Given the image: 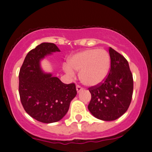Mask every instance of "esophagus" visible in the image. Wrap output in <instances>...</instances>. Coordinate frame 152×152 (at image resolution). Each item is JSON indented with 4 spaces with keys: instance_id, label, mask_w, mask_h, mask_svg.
<instances>
[{
    "instance_id": "obj_1",
    "label": "esophagus",
    "mask_w": 152,
    "mask_h": 152,
    "mask_svg": "<svg viewBox=\"0 0 152 152\" xmlns=\"http://www.w3.org/2000/svg\"><path fill=\"white\" fill-rule=\"evenodd\" d=\"M82 90H83L82 87H81L80 86H79V85H76V91H77V92L79 93V92H80V91H81Z\"/></svg>"
}]
</instances>
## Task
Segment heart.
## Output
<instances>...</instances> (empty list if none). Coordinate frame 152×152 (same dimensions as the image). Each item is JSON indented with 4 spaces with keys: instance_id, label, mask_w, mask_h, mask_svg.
Here are the masks:
<instances>
[{
    "instance_id": "b5f03b06",
    "label": "heart",
    "mask_w": 152,
    "mask_h": 152,
    "mask_svg": "<svg viewBox=\"0 0 152 152\" xmlns=\"http://www.w3.org/2000/svg\"><path fill=\"white\" fill-rule=\"evenodd\" d=\"M110 67V56L106 50L88 49L69 57L68 65L65 64L63 69L69 75H73L74 70L80 71L81 82L87 86L94 87L105 80Z\"/></svg>"
}]
</instances>
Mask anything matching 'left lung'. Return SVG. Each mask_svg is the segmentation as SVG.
Masks as SVG:
<instances>
[{
    "instance_id": "1",
    "label": "left lung",
    "mask_w": 152,
    "mask_h": 152,
    "mask_svg": "<svg viewBox=\"0 0 152 152\" xmlns=\"http://www.w3.org/2000/svg\"><path fill=\"white\" fill-rule=\"evenodd\" d=\"M111 68L103 83L89 88L91 99L88 110L104 121L118 118L127 112L132 101L134 81L129 63L114 49L109 50Z\"/></svg>"
}]
</instances>
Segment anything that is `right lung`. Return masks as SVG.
Listing matches in <instances>:
<instances>
[{
  "label": "right lung",
  "mask_w": 152,
  "mask_h": 152,
  "mask_svg": "<svg viewBox=\"0 0 152 152\" xmlns=\"http://www.w3.org/2000/svg\"><path fill=\"white\" fill-rule=\"evenodd\" d=\"M56 52L61 51L54 43L40 44L27 54L19 72V95L23 108L31 117L44 123L63 118L77 94L74 83L65 84L42 69L40 61Z\"/></svg>",
  "instance_id": "obj_1"
}]
</instances>
